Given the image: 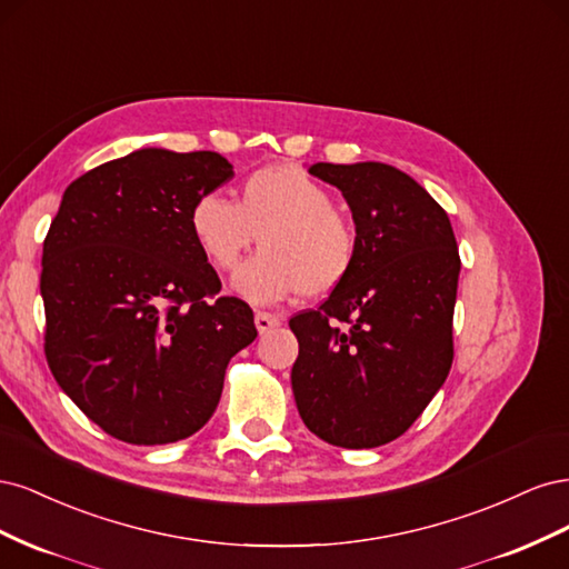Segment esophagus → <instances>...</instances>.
<instances>
[{
  "mask_svg": "<svg viewBox=\"0 0 569 569\" xmlns=\"http://www.w3.org/2000/svg\"><path fill=\"white\" fill-rule=\"evenodd\" d=\"M282 325V318L280 316H272V313H263L258 311L256 313V330L261 335H268L270 330H274V327Z\"/></svg>",
  "mask_w": 569,
  "mask_h": 569,
  "instance_id": "obj_1",
  "label": "esophagus"
}]
</instances>
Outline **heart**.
<instances>
[{"label":"heart","instance_id":"b5f03b06","mask_svg":"<svg viewBox=\"0 0 569 569\" xmlns=\"http://www.w3.org/2000/svg\"><path fill=\"white\" fill-rule=\"evenodd\" d=\"M189 230L222 272L234 270L261 234L263 251L234 278V289L253 303H274L299 291L330 295L356 263L353 220L335 209L330 189L297 166L256 170L239 184V201L218 192L197 197Z\"/></svg>","mask_w":569,"mask_h":569}]
</instances>
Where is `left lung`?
<instances>
[{"label":"left lung","instance_id":"8db88e82","mask_svg":"<svg viewBox=\"0 0 569 569\" xmlns=\"http://www.w3.org/2000/svg\"><path fill=\"white\" fill-rule=\"evenodd\" d=\"M308 173L347 199L358 249L327 301L289 320L291 389L316 437L375 449L401 437L449 377L458 244L446 211L399 168L316 163Z\"/></svg>","mask_w":569,"mask_h":569}]
</instances>
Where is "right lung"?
<instances>
[{
	"instance_id": "obj_1",
	"label": "right lung",
	"mask_w": 569,
	"mask_h": 569,
	"mask_svg": "<svg viewBox=\"0 0 569 569\" xmlns=\"http://www.w3.org/2000/svg\"><path fill=\"white\" fill-rule=\"evenodd\" d=\"M216 151L137 149L66 187L42 249L47 363L107 435L192 437L220 401L230 358L256 339L251 308L189 230L197 197L232 180Z\"/></svg>"
}]
</instances>
